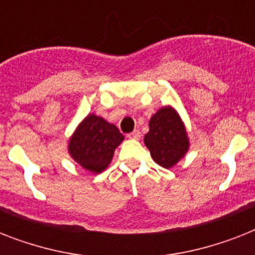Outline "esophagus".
I'll list each match as a JSON object with an SVG mask.
<instances>
[{
  "label": "esophagus",
  "mask_w": 255,
  "mask_h": 255,
  "mask_svg": "<svg viewBox=\"0 0 255 255\" xmlns=\"http://www.w3.org/2000/svg\"><path fill=\"white\" fill-rule=\"evenodd\" d=\"M128 139H132V140L140 139V131H139V129H135V131L131 132V133H128Z\"/></svg>",
  "instance_id": "obj_1"
}]
</instances>
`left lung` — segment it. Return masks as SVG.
I'll list each match as a JSON object with an SVG mask.
<instances>
[{
    "instance_id": "left-lung-1",
    "label": "left lung",
    "mask_w": 255,
    "mask_h": 255,
    "mask_svg": "<svg viewBox=\"0 0 255 255\" xmlns=\"http://www.w3.org/2000/svg\"><path fill=\"white\" fill-rule=\"evenodd\" d=\"M144 144L151 152L153 161L163 168H172L185 156L189 149V139L174 108L161 107L152 116Z\"/></svg>"
}]
</instances>
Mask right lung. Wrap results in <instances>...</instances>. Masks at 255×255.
Here are the masks:
<instances>
[{"instance_id": "add662e5", "label": "right lung", "mask_w": 255, "mask_h": 255, "mask_svg": "<svg viewBox=\"0 0 255 255\" xmlns=\"http://www.w3.org/2000/svg\"><path fill=\"white\" fill-rule=\"evenodd\" d=\"M123 140L115 124L90 114L70 137L69 153L82 168L100 173L110 165L116 147Z\"/></svg>"}]
</instances>
